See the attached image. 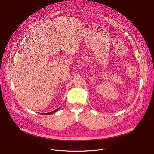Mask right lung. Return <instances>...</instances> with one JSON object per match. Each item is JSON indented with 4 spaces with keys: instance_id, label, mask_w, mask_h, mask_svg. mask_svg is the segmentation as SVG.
Here are the masks:
<instances>
[{
    "instance_id": "add662e5",
    "label": "right lung",
    "mask_w": 154,
    "mask_h": 154,
    "mask_svg": "<svg viewBox=\"0 0 154 154\" xmlns=\"http://www.w3.org/2000/svg\"><path fill=\"white\" fill-rule=\"evenodd\" d=\"M59 109V108H58L57 109H56V110H54V111H52V112H48V113H45V114H43V115H51V114H54V113L56 112Z\"/></svg>"
}]
</instances>
